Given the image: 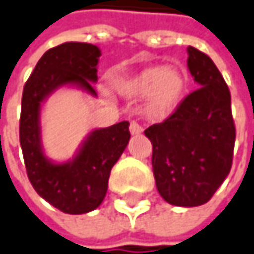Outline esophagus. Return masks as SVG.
Returning a JSON list of instances; mask_svg holds the SVG:
<instances>
[{"label": "esophagus", "mask_w": 254, "mask_h": 254, "mask_svg": "<svg viewBox=\"0 0 254 254\" xmlns=\"http://www.w3.org/2000/svg\"><path fill=\"white\" fill-rule=\"evenodd\" d=\"M129 130H130V133L132 135H139V133H142V127L138 124V122H130V125H129Z\"/></svg>", "instance_id": "esophagus-1"}]
</instances>
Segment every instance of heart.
<instances>
[{"label":"heart","mask_w":254,"mask_h":254,"mask_svg":"<svg viewBox=\"0 0 254 254\" xmlns=\"http://www.w3.org/2000/svg\"><path fill=\"white\" fill-rule=\"evenodd\" d=\"M116 88L127 97H145L148 115L164 118L172 115L183 102L188 78L177 66L148 65L115 81Z\"/></svg>","instance_id":"b5f03b06"}]
</instances>
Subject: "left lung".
I'll return each instance as SVG.
<instances>
[{"mask_svg":"<svg viewBox=\"0 0 254 254\" xmlns=\"http://www.w3.org/2000/svg\"><path fill=\"white\" fill-rule=\"evenodd\" d=\"M188 68L199 88L163 124L145 129L161 197L176 206H199L217 192L233 164L236 127L231 96L212 59L188 48Z\"/></svg>","mask_w":254,"mask_h":254,"instance_id":"8db88e82","label":"left lung"}]
</instances>
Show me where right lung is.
Returning <instances> with one entry per match:
<instances>
[{
  "label": "right lung",
  "instance_id": "right-lung-1",
  "mask_svg": "<svg viewBox=\"0 0 254 254\" xmlns=\"http://www.w3.org/2000/svg\"><path fill=\"white\" fill-rule=\"evenodd\" d=\"M100 57L96 45L65 42L43 54L23 90L20 145L29 180L46 202L72 215L94 211L103 202L110 170L130 138L129 122L93 129L71 160L58 163L43 150L40 113L48 97L62 87L96 97L93 84Z\"/></svg>",
  "mask_w": 254,
  "mask_h": 254
}]
</instances>
